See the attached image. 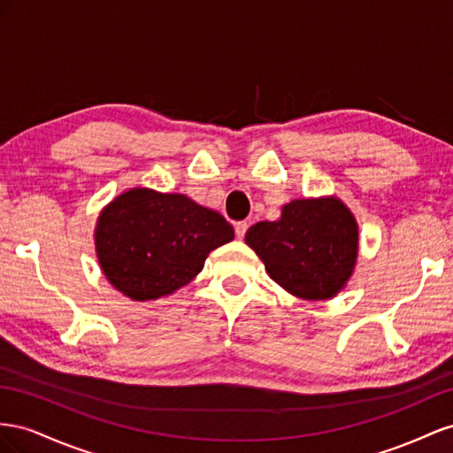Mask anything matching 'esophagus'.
Masks as SVG:
<instances>
[{
    "mask_svg": "<svg viewBox=\"0 0 453 453\" xmlns=\"http://www.w3.org/2000/svg\"><path fill=\"white\" fill-rule=\"evenodd\" d=\"M247 229H249L247 222H237L235 224V235H237V239H242L244 234H247Z\"/></svg>",
    "mask_w": 453,
    "mask_h": 453,
    "instance_id": "34e87169",
    "label": "esophagus"
}]
</instances>
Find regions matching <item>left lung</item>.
<instances>
[{
	"mask_svg": "<svg viewBox=\"0 0 453 453\" xmlns=\"http://www.w3.org/2000/svg\"><path fill=\"white\" fill-rule=\"evenodd\" d=\"M269 277L296 298L330 300L353 275L358 226L338 197L296 199L277 222H257L244 235Z\"/></svg>",
	"mask_w": 453,
	"mask_h": 453,
	"instance_id": "1",
	"label": "left lung"
}]
</instances>
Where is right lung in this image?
<instances>
[{"label": "right lung", "mask_w": 453, "mask_h": 453, "mask_svg": "<svg viewBox=\"0 0 453 453\" xmlns=\"http://www.w3.org/2000/svg\"><path fill=\"white\" fill-rule=\"evenodd\" d=\"M234 237L222 214L182 193L133 188L100 212L95 244L113 287L150 302L182 288L201 273L206 256Z\"/></svg>", "instance_id": "1"}]
</instances>
